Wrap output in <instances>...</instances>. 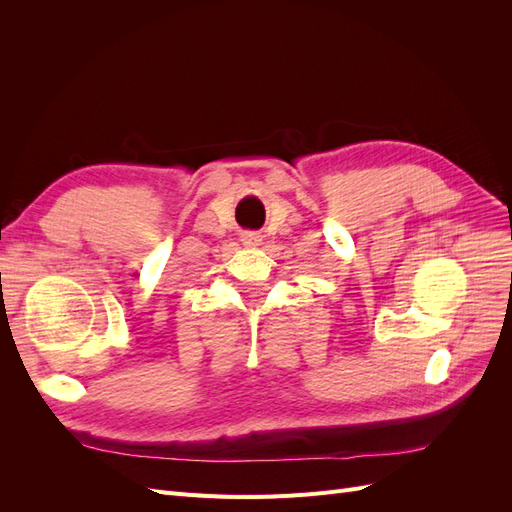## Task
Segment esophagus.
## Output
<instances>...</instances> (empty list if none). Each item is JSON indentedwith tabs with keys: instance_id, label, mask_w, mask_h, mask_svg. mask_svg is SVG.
<instances>
[{
	"instance_id": "esophagus-1",
	"label": "esophagus",
	"mask_w": 512,
	"mask_h": 512,
	"mask_svg": "<svg viewBox=\"0 0 512 512\" xmlns=\"http://www.w3.org/2000/svg\"><path fill=\"white\" fill-rule=\"evenodd\" d=\"M241 241H243V245H247V247H256V245H260L262 235H260V232L247 230V232H243V235H241Z\"/></svg>"
}]
</instances>
